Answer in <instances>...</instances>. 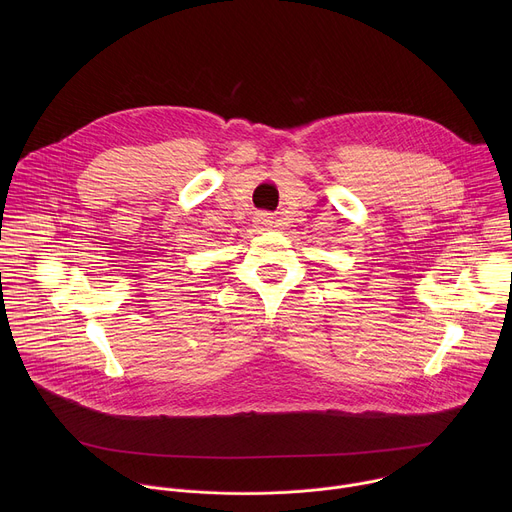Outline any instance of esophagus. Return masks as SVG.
Masks as SVG:
<instances>
[{"label": "esophagus", "mask_w": 512, "mask_h": 512, "mask_svg": "<svg viewBox=\"0 0 512 512\" xmlns=\"http://www.w3.org/2000/svg\"><path fill=\"white\" fill-rule=\"evenodd\" d=\"M255 223H257L259 227H271L273 216H269L267 212H259V214L255 216Z\"/></svg>", "instance_id": "esophagus-1"}]
</instances>
